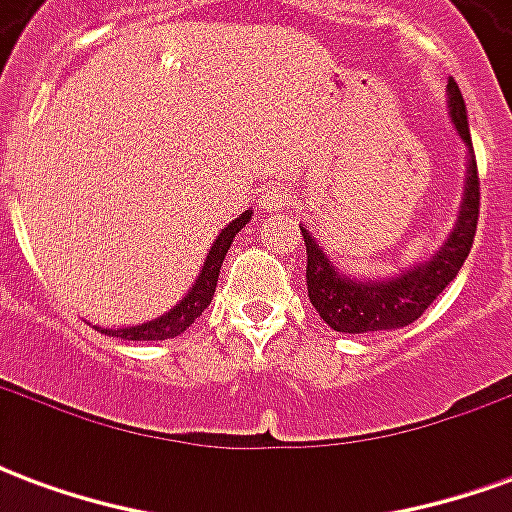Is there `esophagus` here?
<instances>
[{"mask_svg":"<svg viewBox=\"0 0 512 512\" xmlns=\"http://www.w3.org/2000/svg\"><path fill=\"white\" fill-rule=\"evenodd\" d=\"M288 189L285 186H279V183H268V186H263V191H260V205L266 208L268 213L271 211H285L288 208Z\"/></svg>","mask_w":512,"mask_h":512,"instance_id":"obj_1","label":"esophagus"}]
</instances>
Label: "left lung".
Listing matches in <instances>:
<instances>
[{
  "mask_svg": "<svg viewBox=\"0 0 512 512\" xmlns=\"http://www.w3.org/2000/svg\"><path fill=\"white\" fill-rule=\"evenodd\" d=\"M450 95V117L461 139L469 145V164H466V186L458 211V222L450 238L444 241L436 255L408 268L392 279H354L326 257L315 235L301 227L304 246H307V293L312 307L334 332L365 334L400 329L414 323L436 301L441 290L458 277V271L472 252L477 216H480V178H477V158L472 150V134L466 120V106L455 79L447 82Z\"/></svg>",
  "mask_w": 512,
  "mask_h": 512,
  "instance_id": "left-lung-1",
  "label": "left lung"
}]
</instances>
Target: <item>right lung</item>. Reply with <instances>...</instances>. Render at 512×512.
<instances>
[{"mask_svg":"<svg viewBox=\"0 0 512 512\" xmlns=\"http://www.w3.org/2000/svg\"><path fill=\"white\" fill-rule=\"evenodd\" d=\"M249 219H252V213H241L235 222L227 224L222 233H219V238L213 241L211 252L205 257L202 274L194 279V285H191V290L183 296V301H180L178 307H172L169 312H164L156 321L139 323V326H126V329H101V326H95V329H101V334H109V337H120V340H169V337H178V334L186 332L191 323L197 321L202 312H205V307L211 304L213 290H216V282H219V268H222L224 263V255H227V249L233 244V238L238 235V230L246 227Z\"/></svg>","mask_w":512,"mask_h":512,"instance_id":"right-lung-1","label":"right lung"}]
</instances>
